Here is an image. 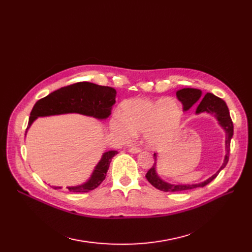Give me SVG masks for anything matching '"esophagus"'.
<instances>
[{"label":"esophagus","instance_id":"34e87169","mask_svg":"<svg viewBox=\"0 0 252 252\" xmlns=\"http://www.w3.org/2000/svg\"><path fill=\"white\" fill-rule=\"evenodd\" d=\"M128 151L130 153H139V152H141V149L138 148V147H131V148L128 149Z\"/></svg>","mask_w":252,"mask_h":252}]
</instances>
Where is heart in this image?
Wrapping results in <instances>:
<instances>
[{
	"instance_id": "heart-1",
	"label": "heart",
	"mask_w": 252,
	"mask_h": 252,
	"mask_svg": "<svg viewBox=\"0 0 252 252\" xmlns=\"http://www.w3.org/2000/svg\"><path fill=\"white\" fill-rule=\"evenodd\" d=\"M182 110L173 99L153 101L136 98L126 101L122 114L111 119V128L125 140L144 133L150 147L157 148L174 141L180 133Z\"/></svg>"
}]
</instances>
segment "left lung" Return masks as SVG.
I'll list each match as a JSON object with an SVG mask.
<instances>
[{"label":"left lung","mask_w":252,"mask_h":252,"mask_svg":"<svg viewBox=\"0 0 252 252\" xmlns=\"http://www.w3.org/2000/svg\"><path fill=\"white\" fill-rule=\"evenodd\" d=\"M177 97L183 104V109L186 111L190 109L192 106L197 103L200 102V104L198 105L196 113H201V112H208L211 114H215L217 119L219 121L220 125L223 127V129L226 130V156H224V160L221 165V167L219 169V171L213 176L210 177L208 180H206L203 183L200 184H192V185H171L168 183H165L162 181L159 177L157 176L156 170H155V165H156V154L154 153V163L152 167L147 171L146 174V179L148 182L152 185L153 187L156 189L163 191V192H184V191H189L193 190L199 187H204L207 184H209L211 181L215 180L218 175L220 174V171L227 165L229 161V156H230V146H231V139L233 137L234 133V126L232 118L230 116V112L228 109L227 104L224 103L223 100L220 98L215 96L214 94H210V93H207V94L201 99V91L197 90V89H182L177 92Z\"/></svg>","instance_id":"left-lung-1"}]
</instances>
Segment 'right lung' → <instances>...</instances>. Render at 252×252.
Listing matches in <instances>:
<instances>
[{
	"label": "right lung",
	"mask_w": 252,
	"mask_h": 252,
	"mask_svg": "<svg viewBox=\"0 0 252 252\" xmlns=\"http://www.w3.org/2000/svg\"><path fill=\"white\" fill-rule=\"evenodd\" d=\"M116 91L113 88L99 86L88 82H79L63 87L39 99L31 112L29 126L38 116H49L64 113H81L96 118H106L111 113L115 103ZM26 128V129H28ZM117 151L105 152L95 167L91 179L81 186L68 187L70 192L84 193L96 189L105 180L112 157ZM60 189V187H53Z\"/></svg>",
	"instance_id": "obj_1"
}]
</instances>
